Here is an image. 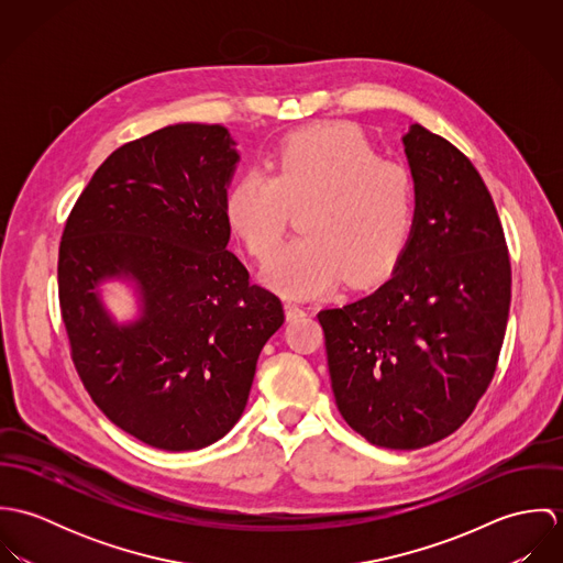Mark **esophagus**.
<instances>
[{"instance_id":"1","label":"esophagus","mask_w":563,"mask_h":563,"mask_svg":"<svg viewBox=\"0 0 563 563\" xmlns=\"http://www.w3.org/2000/svg\"><path fill=\"white\" fill-rule=\"evenodd\" d=\"M286 317H288V321H297V319L306 317V310L295 301H286Z\"/></svg>"}]
</instances>
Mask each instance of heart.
I'll use <instances>...</instances> for the list:
<instances>
[{
	"label": "heart",
	"instance_id": "obj_1",
	"mask_svg": "<svg viewBox=\"0 0 563 563\" xmlns=\"http://www.w3.org/2000/svg\"><path fill=\"white\" fill-rule=\"evenodd\" d=\"M310 206L303 239L284 244L264 279L290 297H317L346 275L353 282L386 273L409 239L416 181L401 162L382 161L351 123H324L286 139L271 177L246 170L232 184L225 214L246 249L266 260L282 242L292 208Z\"/></svg>",
	"mask_w": 563,
	"mask_h": 563
}]
</instances>
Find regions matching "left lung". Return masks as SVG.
<instances>
[{"instance_id":"left-lung-1","label":"left lung","mask_w":563,"mask_h":563,"mask_svg":"<svg viewBox=\"0 0 563 563\" xmlns=\"http://www.w3.org/2000/svg\"><path fill=\"white\" fill-rule=\"evenodd\" d=\"M416 217L393 277L319 312L331 390L371 444L413 451L457 431L487 390L511 301L509 251L479 170L413 123Z\"/></svg>"}]
</instances>
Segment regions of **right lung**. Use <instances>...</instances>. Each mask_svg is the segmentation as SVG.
Returning <instances> with one entry per match:
<instances>
[{
  "label": "right lung",
  "instance_id": "obj_1",
  "mask_svg": "<svg viewBox=\"0 0 563 563\" xmlns=\"http://www.w3.org/2000/svg\"><path fill=\"white\" fill-rule=\"evenodd\" d=\"M236 143L177 123L112 152L76 201L58 253L71 357L95 405L162 451H199L242 416L284 306L228 251ZM130 278L142 317L119 325L100 284Z\"/></svg>",
  "mask_w": 563,
  "mask_h": 563
}]
</instances>
